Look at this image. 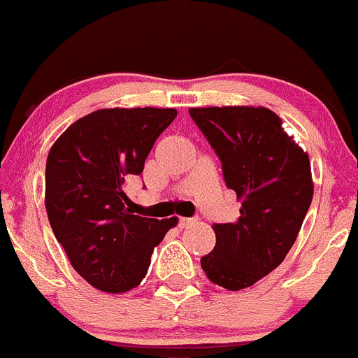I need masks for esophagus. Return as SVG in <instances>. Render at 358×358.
<instances>
[{
    "instance_id": "esophagus-1",
    "label": "esophagus",
    "mask_w": 358,
    "mask_h": 358,
    "mask_svg": "<svg viewBox=\"0 0 358 358\" xmlns=\"http://www.w3.org/2000/svg\"><path fill=\"white\" fill-rule=\"evenodd\" d=\"M194 222V219H187V217H179V227L180 229H184V227L191 226V224Z\"/></svg>"
}]
</instances>
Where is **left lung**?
Segmentation results:
<instances>
[{
  "label": "left lung",
  "mask_w": 358,
  "mask_h": 358,
  "mask_svg": "<svg viewBox=\"0 0 358 358\" xmlns=\"http://www.w3.org/2000/svg\"><path fill=\"white\" fill-rule=\"evenodd\" d=\"M189 113L241 201L236 222L213 224L215 248L201 257V268L213 285L250 288L296 241L314 196L310 160L265 106H203Z\"/></svg>",
  "instance_id": "obj_1"
}]
</instances>
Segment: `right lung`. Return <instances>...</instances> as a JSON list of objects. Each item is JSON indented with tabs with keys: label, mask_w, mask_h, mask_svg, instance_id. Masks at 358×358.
<instances>
[{
	"label": "right lung",
	"mask_w": 358,
	"mask_h": 358,
	"mask_svg": "<svg viewBox=\"0 0 358 358\" xmlns=\"http://www.w3.org/2000/svg\"><path fill=\"white\" fill-rule=\"evenodd\" d=\"M176 108H103L76 120L46 160L51 229L80 278L105 293L139 286L153 248L178 217L134 215L125 180L139 176Z\"/></svg>",
	"instance_id": "obj_1"
}]
</instances>
